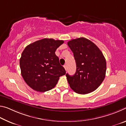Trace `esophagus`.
Here are the masks:
<instances>
[{
  "mask_svg": "<svg viewBox=\"0 0 126 126\" xmlns=\"http://www.w3.org/2000/svg\"><path fill=\"white\" fill-rule=\"evenodd\" d=\"M64 69H65V71H67V65H64Z\"/></svg>",
  "mask_w": 126,
  "mask_h": 126,
  "instance_id": "34e87169",
  "label": "esophagus"
}]
</instances>
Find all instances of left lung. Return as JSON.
I'll return each mask as SVG.
<instances>
[{"label":"left lung","mask_w":126,"mask_h":126,"mask_svg":"<svg viewBox=\"0 0 126 126\" xmlns=\"http://www.w3.org/2000/svg\"><path fill=\"white\" fill-rule=\"evenodd\" d=\"M73 53L76 72L73 76L66 74L69 86L77 93L85 94L95 91L106 76V61L98 47L85 38L67 43Z\"/></svg>","instance_id":"obj_1"}]
</instances>
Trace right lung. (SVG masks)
Instances as JSON below:
<instances>
[{
    "label": "right lung",
    "instance_id": "obj_1",
    "mask_svg": "<svg viewBox=\"0 0 126 126\" xmlns=\"http://www.w3.org/2000/svg\"><path fill=\"white\" fill-rule=\"evenodd\" d=\"M63 40L44 38L27 46L20 59L21 74L26 83L40 92L54 88L65 70L59 63L55 50Z\"/></svg>",
    "mask_w": 126,
    "mask_h": 126
}]
</instances>
